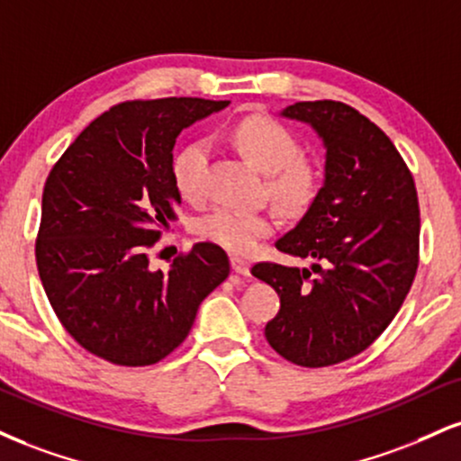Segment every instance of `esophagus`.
Returning <instances> with one entry per match:
<instances>
[{
    "label": "esophagus",
    "instance_id": "1",
    "mask_svg": "<svg viewBox=\"0 0 461 461\" xmlns=\"http://www.w3.org/2000/svg\"><path fill=\"white\" fill-rule=\"evenodd\" d=\"M230 264H231V270H234V273L245 275V276L251 275V264H249L245 258H238V255H231Z\"/></svg>",
    "mask_w": 461,
    "mask_h": 461
}]
</instances>
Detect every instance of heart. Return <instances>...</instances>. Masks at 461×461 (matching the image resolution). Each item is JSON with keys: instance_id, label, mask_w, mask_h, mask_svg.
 <instances>
[{"instance_id": "b5f03b06", "label": "heart", "mask_w": 461, "mask_h": 461, "mask_svg": "<svg viewBox=\"0 0 461 461\" xmlns=\"http://www.w3.org/2000/svg\"><path fill=\"white\" fill-rule=\"evenodd\" d=\"M231 140L242 157L266 171V188L275 206L285 216L301 219L315 206L324 188V171L315 160L303 157V146L284 122L253 113L231 131ZM208 141L197 140L182 146L171 158V182L188 203H202L208 195ZM275 216L236 208H214L195 223V231L231 253H249L273 234Z\"/></svg>"}]
</instances>
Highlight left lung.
I'll list each match as a JSON object with an SVG mask.
<instances>
[{"label":"left lung","mask_w":461,"mask_h":461,"mask_svg":"<svg viewBox=\"0 0 461 461\" xmlns=\"http://www.w3.org/2000/svg\"><path fill=\"white\" fill-rule=\"evenodd\" d=\"M309 122L326 146V180L315 206L276 249L315 259L307 268L258 262L279 313L270 348L301 367H330L365 352L406 301L419 268L420 212L414 177L393 141L339 101H303L284 111Z\"/></svg>","instance_id":"8db88e82"}]
</instances>
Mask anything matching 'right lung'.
<instances>
[{
  "label": "right lung",
  "instance_id": "add662e5",
  "mask_svg": "<svg viewBox=\"0 0 461 461\" xmlns=\"http://www.w3.org/2000/svg\"><path fill=\"white\" fill-rule=\"evenodd\" d=\"M227 107L206 98L113 104L49 171L36 236L44 294L83 350L122 367L163 360L186 339L203 298L230 275L227 253L195 242L167 273L149 251L176 219V137Z\"/></svg>",
  "mask_w": 461,
  "mask_h": 461
}]
</instances>
